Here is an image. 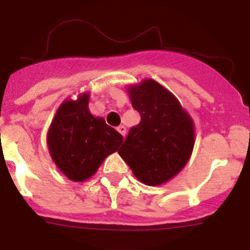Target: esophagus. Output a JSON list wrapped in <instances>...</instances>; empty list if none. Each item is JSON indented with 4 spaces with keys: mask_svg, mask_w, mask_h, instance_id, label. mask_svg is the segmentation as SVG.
<instances>
[{
    "mask_svg": "<svg viewBox=\"0 0 250 250\" xmlns=\"http://www.w3.org/2000/svg\"><path fill=\"white\" fill-rule=\"evenodd\" d=\"M117 131H118L119 133H121V135L123 136V137H125V132H127V129H125V125H119V127H117Z\"/></svg>",
    "mask_w": 250,
    "mask_h": 250,
    "instance_id": "obj_1",
    "label": "esophagus"
}]
</instances>
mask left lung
I'll use <instances>...</instances> for the list:
<instances>
[{"label": "left lung", "mask_w": 250, "mask_h": 250, "mask_svg": "<svg viewBox=\"0 0 250 250\" xmlns=\"http://www.w3.org/2000/svg\"><path fill=\"white\" fill-rule=\"evenodd\" d=\"M128 93L141 122L129 129L118 154L140 182L160 186L189 160L194 146L193 121L177 98L154 80L129 86Z\"/></svg>", "instance_id": "obj_1"}]
</instances>
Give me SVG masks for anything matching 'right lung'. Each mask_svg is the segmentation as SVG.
<instances>
[{"instance_id":"add662e5","label":"right lung","mask_w":250,"mask_h":250,"mask_svg":"<svg viewBox=\"0 0 250 250\" xmlns=\"http://www.w3.org/2000/svg\"><path fill=\"white\" fill-rule=\"evenodd\" d=\"M89 93L66 100L54 115L47 136L52 160L73 182L93 177L108 155L123 142L119 132L89 110Z\"/></svg>"}]
</instances>
